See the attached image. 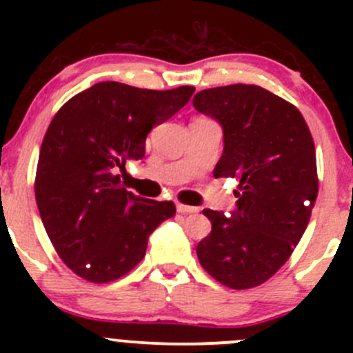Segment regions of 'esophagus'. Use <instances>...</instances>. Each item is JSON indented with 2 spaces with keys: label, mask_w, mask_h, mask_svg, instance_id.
I'll return each instance as SVG.
<instances>
[{
  "label": "esophagus",
  "mask_w": 353,
  "mask_h": 353,
  "mask_svg": "<svg viewBox=\"0 0 353 353\" xmlns=\"http://www.w3.org/2000/svg\"><path fill=\"white\" fill-rule=\"evenodd\" d=\"M176 208H177V212H179V213H184V215H186V213H196V212H198L196 206L183 205V203H177Z\"/></svg>",
  "instance_id": "esophagus-1"
}]
</instances>
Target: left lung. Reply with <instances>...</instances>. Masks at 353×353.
Instances as JSON below:
<instances>
[{
    "label": "left lung",
    "instance_id": "8db88e82",
    "mask_svg": "<svg viewBox=\"0 0 353 353\" xmlns=\"http://www.w3.org/2000/svg\"><path fill=\"white\" fill-rule=\"evenodd\" d=\"M198 112L222 126L213 176L236 177V208L203 210L212 232L199 241L203 268L243 290L275 275L301 241L318 196L316 152L297 108L258 85H227L194 95Z\"/></svg>",
    "mask_w": 353,
    "mask_h": 353
}]
</instances>
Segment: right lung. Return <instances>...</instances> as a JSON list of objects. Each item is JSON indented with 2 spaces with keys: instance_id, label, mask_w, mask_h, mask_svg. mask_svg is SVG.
<instances>
[{
  "instance_id": "add662e5",
  "label": "right lung",
  "mask_w": 353,
  "mask_h": 353,
  "mask_svg": "<svg viewBox=\"0 0 353 353\" xmlns=\"http://www.w3.org/2000/svg\"><path fill=\"white\" fill-rule=\"evenodd\" d=\"M194 87L145 90L101 81L51 121L39 154L35 199L49 239L81 279L105 283L143 259L148 237L176 215L172 201L137 196L117 169L145 157V140L188 104Z\"/></svg>"
}]
</instances>
